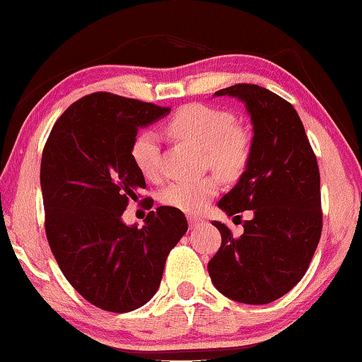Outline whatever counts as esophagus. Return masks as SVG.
Masks as SVG:
<instances>
[{
	"instance_id": "esophagus-1",
	"label": "esophagus",
	"mask_w": 362,
	"mask_h": 362,
	"mask_svg": "<svg viewBox=\"0 0 362 362\" xmlns=\"http://www.w3.org/2000/svg\"><path fill=\"white\" fill-rule=\"evenodd\" d=\"M188 222H189V225H192L193 228H194V226L203 225L204 220H203V218H198V217H189V218H188Z\"/></svg>"
}]
</instances>
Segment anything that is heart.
Returning <instances> with one entry per match:
<instances>
[{
    "instance_id": "b5f03b06",
    "label": "heart",
    "mask_w": 362,
    "mask_h": 362,
    "mask_svg": "<svg viewBox=\"0 0 362 362\" xmlns=\"http://www.w3.org/2000/svg\"><path fill=\"white\" fill-rule=\"evenodd\" d=\"M166 129L177 139L206 151V163L226 180H235L246 170L250 159V139L247 132L235 126L233 116L216 107L192 103L180 108L168 121ZM131 155L145 179L161 177V146L150 131L139 134ZM220 180L216 175L199 180H179L164 188L163 203L185 214L203 212L217 196Z\"/></svg>"
}]
</instances>
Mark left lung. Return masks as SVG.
I'll return each mask as SVG.
<instances>
[{
    "label": "left lung",
    "mask_w": 362,
    "mask_h": 362,
    "mask_svg": "<svg viewBox=\"0 0 362 362\" xmlns=\"http://www.w3.org/2000/svg\"><path fill=\"white\" fill-rule=\"evenodd\" d=\"M214 95L241 100L252 121L247 168L218 201L226 216L252 211V218L244 220L240 238L226 225L212 222L222 246L207 269L225 297L249 305L272 303L303 278L320 243V168L302 119L283 97L246 83Z\"/></svg>",
    "instance_id": "obj_1"
}]
</instances>
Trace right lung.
<instances>
[{
    "mask_svg": "<svg viewBox=\"0 0 362 362\" xmlns=\"http://www.w3.org/2000/svg\"><path fill=\"white\" fill-rule=\"evenodd\" d=\"M170 113L110 93L86 95L56 121L41 158L49 246L75 291L113 313L155 296L166 259L188 230L182 211L159 206L145 225L122 212L146 187L131 148L137 131Z\"/></svg>",
    "mask_w": 362,
    "mask_h": 362,
    "instance_id": "1",
    "label": "right lung"
}]
</instances>
